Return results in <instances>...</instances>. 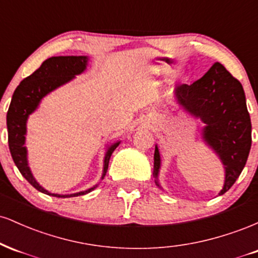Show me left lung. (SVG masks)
<instances>
[{"label":"left lung","instance_id":"1","mask_svg":"<svg viewBox=\"0 0 258 258\" xmlns=\"http://www.w3.org/2000/svg\"><path fill=\"white\" fill-rule=\"evenodd\" d=\"M179 104L205 123L204 139L220 155L226 168L221 195L240 176L251 149V120L239 80L221 63H215L203 78L176 88ZM160 154L154 153V172L158 178ZM159 185V183L156 182Z\"/></svg>","mask_w":258,"mask_h":258}]
</instances>
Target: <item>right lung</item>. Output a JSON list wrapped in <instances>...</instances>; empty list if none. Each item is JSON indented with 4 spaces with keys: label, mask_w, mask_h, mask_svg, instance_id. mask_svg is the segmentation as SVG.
Listing matches in <instances>:
<instances>
[{
    "label": "right lung",
    "mask_w": 258,
    "mask_h": 258,
    "mask_svg": "<svg viewBox=\"0 0 258 258\" xmlns=\"http://www.w3.org/2000/svg\"><path fill=\"white\" fill-rule=\"evenodd\" d=\"M87 57L84 55H67V57H52L44 60L41 67L30 76L23 80L19 86L14 91L12 97L10 109L7 111V128H8V146H10L11 155L14 164L17 165L18 170L23 174V177L28 180L30 184L36 188L38 191L47 195L57 198H70L85 195L93 190L97 185L92 186L85 191H80L76 194L70 195H59L52 194L43 189L32 177L30 168L28 166L26 160V148L25 144V133H26V120L35 109L37 108L40 100L47 93L64 85L65 82L70 81L74 76L81 74L86 69ZM120 142L112 144L105 154L104 159V171L103 177L104 178L106 171H108L109 160L112 152L116 149Z\"/></svg>",
    "instance_id": "add662e5"
}]
</instances>
